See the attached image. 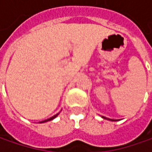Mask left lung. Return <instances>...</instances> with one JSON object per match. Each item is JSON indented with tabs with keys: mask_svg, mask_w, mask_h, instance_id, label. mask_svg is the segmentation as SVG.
<instances>
[{
	"mask_svg": "<svg viewBox=\"0 0 152 152\" xmlns=\"http://www.w3.org/2000/svg\"><path fill=\"white\" fill-rule=\"evenodd\" d=\"M102 118H104V119H107V120H110V121H117V120H113V119H110V118H105V117H102Z\"/></svg>",
	"mask_w": 152,
	"mask_h": 152,
	"instance_id": "left-lung-1",
	"label": "left lung"
}]
</instances>
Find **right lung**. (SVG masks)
<instances>
[{
	"instance_id": "add662e5",
	"label": "right lung",
	"mask_w": 152,
	"mask_h": 152,
	"mask_svg": "<svg viewBox=\"0 0 152 152\" xmlns=\"http://www.w3.org/2000/svg\"><path fill=\"white\" fill-rule=\"evenodd\" d=\"M58 114H59V113H56V115H54V116H52L51 118H47V119L44 120V121H41V122H39V123H45V122H48V121H50V120L54 119L55 118H56V117L58 116Z\"/></svg>"
}]
</instances>
